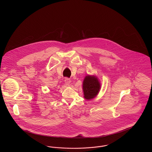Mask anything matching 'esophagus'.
<instances>
[{
  "label": "esophagus",
  "instance_id": "34e87169",
  "mask_svg": "<svg viewBox=\"0 0 152 152\" xmlns=\"http://www.w3.org/2000/svg\"><path fill=\"white\" fill-rule=\"evenodd\" d=\"M64 81H65V84L67 85H69L71 83V80L68 78H65Z\"/></svg>",
  "mask_w": 152,
  "mask_h": 152
}]
</instances>
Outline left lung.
Returning <instances> with one entry per match:
<instances>
[{
	"mask_svg": "<svg viewBox=\"0 0 152 152\" xmlns=\"http://www.w3.org/2000/svg\"><path fill=\"white\" fill-rule=\"evenodd\" d=\"M83 87L84 97L87 100H90L94 98L98 94L100 89V85L97 78L88 75L84 79Z\"/></svg>",
	"mask_w": 152,
	"mask_h": 152,
	"instance_id": "1",
	"label": "left lung"
}]
</instances>
